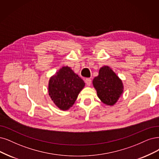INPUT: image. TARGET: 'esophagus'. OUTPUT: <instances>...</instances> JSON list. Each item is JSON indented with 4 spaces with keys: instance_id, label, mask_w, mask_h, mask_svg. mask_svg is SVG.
<instances>
[{
    "instance_id": "obj_1",
    "label": "esophagus",
    "mask_w": 159,
    "mask_h": 159,
    "mask_svg": "<svg viewBox=\"0 0 159 159\" xmlns=\"http://www.w3.org/2000/svg\"><path fill=\"white\" fill-rule=\"evenodd\" d=\"M84 80H85V83H86V84L88 86H90V85L91 84L92 80H91L90 78H86Z\"/></svg>"
}]
</instances>
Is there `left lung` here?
<instances>
[{"label": "left lung", "instance_id": "1", "mask_svg": "<svg viewBox=\"0 0 159 159\" xmlns=\"http://www.w3.org/2000/svg\"><path fill=\"white\" fill-rule=\"evenodd\" d=\"M93 85L98 98L108 105H113L123 92L121 80L108 66L99 69L98 76L93 80Z\"/></svg>", "mask_w": 159, "mask_h": 159}]
</instances>
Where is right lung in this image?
Returning <instances> with one entry per match:
<instances>
[{
  "instance_id": "right-lung-1",
  "label": "right lung",
  "mask_w": 159,
  "mask_h": 159,
  "mask_svg": "<svg viewBox=\"0 0 159 159\" xmlns=\"http://www.w3.org/2000/svg\"><path fill=\"white\" fill-rule=\"evenodd\" d=\"M84 82L69 67H63L50 78L48 92L52 100L61 110H67L74 104Z\"/></svg>"
}]
</instances>
